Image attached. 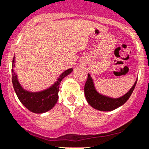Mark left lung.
<instances>
[{
    "label": "left lung",
    "mask_w": 149,
    "mask_h": 149,
    "mask_svg": "<svg viewBox=\"0 0 149 149\" xmlns=\"http://www.w3.org/2000/svg\"><path fill=\"white\" fill-rule=\"evenodd\" d=\"M136 82L137 80L136 81L133 87H131V89L121 97L111 98L109 96H104L96 91L93 78L90 75V74H88L87 80L84 86L85 97L87 99V102L93 109L102 111H113L114 109L121 106L122 105H124L126 102L127 101L135 88Z\"/></svg>",
    "instance_id": "1"
}]
</instances>
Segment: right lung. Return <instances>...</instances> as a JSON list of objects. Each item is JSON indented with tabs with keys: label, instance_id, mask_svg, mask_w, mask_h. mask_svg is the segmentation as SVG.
I'll return each instance as SVG.
<instances>
[{
	"label": "right lung",
	"instance_id": "right-lung-1",
	"mask_svg": "<svg viewBox=\"0 0 149 149\" xmlns=\"http://www.w3.org/2000/svg\"><path fill=\"white\" fill-rule=\"evenodd\" d=\"M15 58L16 57L14 56L12 63V82L14 90L19 101L31 112L41 114L49 111L54 107L59 99L58 93L61 81L73 71V68H69L62 72L55 83L49 88L39 92H30L22 88L18 81L17 75L13 70V67H15Z\"/></svg>",
	"mask_w": 149,
	"mask_h": 149
}]
</instances>
